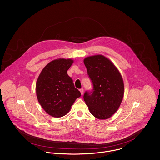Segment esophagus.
Listing matches in <instances>:
<instances>
[{"mask_svg": "<svg viewBox=\"0 0 160 160\" xmlns=\"http://www.w3.org/2000/svg\"><path fill=\"white\" fill-rule=\"evenodd\" d=\"M79 91H80V92H81V95H83V94H84V89L81 88V89H79Z\"/></svg>", "mask_w": 160, "mask_h": 160, "instance_id": "1", "label": "esophagus"}]
</instances>
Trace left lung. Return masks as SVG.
<instances>
[{
  "mask_svg": "<svg viewBox=\"0 0 160 160\" xmlns=\"http://www.w3.org/2000/svg\"><path fill=\"white\" fill-rule=\"evenodd\" d=\"M94 91L86 92L84 100L91 114L100 120L109 118L118 109L124 95L122 76L108 58L102 54L84 59Z\"/></svg>",
  "mask_w": 160,
  "mask_h": 160,
  "instance_id": "1",
  "label": "left lung"
}]
</instances>
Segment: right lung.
Listing matches in <instances>:
<instances>
[{"mask_svg": "<svg viewBox=\"0 0 160 160\" xmlns=\"http://www.w3.org/2000/svg\"><path fill=\"white\" fill-rule=\"evenodd\" d=\"M74 60L58 58L42 69L36 83L38 101L50 115L61 117L66 115L81 92L75 88L67 71Z\"/></svg>", "mask_w": 160, "mask_h": 160, "instance_id": "obj_1", "label": "right lung"}]
</instances>
